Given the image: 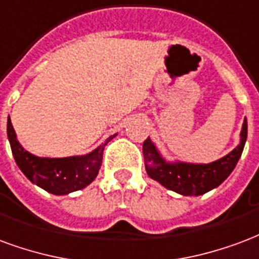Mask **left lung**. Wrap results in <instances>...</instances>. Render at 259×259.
Wrapping results in <instances>:
<instances>
[{
  "mask_svg": "<svg viewBox=\"0 0 259 259\" xmlns=\"http://www.w3.org/2000/svg\"><path fill=\"white\" fill-rule=\"evenodd\" d=\"M240 145L225 157L209 164L165 163L150 139L143 142V157L146 172L164 188L184 196H199L220 186L230 175L240 158L247 139V120L241 128Z\"/></svg>",
  "mask_w": 259,
  "mask_h": 259,
  "instance_id": "left-lung-1",
  "label": "left lung"
}]
</instances>
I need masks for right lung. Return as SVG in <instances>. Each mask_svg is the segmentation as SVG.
I'll return each mask as SVG.
<instances>
[{
    "label": "right lung",
    "instance_id": "1",
    "mask_svg": "<svg viewBox=\"0 0 259 259\" xmlns=\"http://www.w3.org/2000/svg\"><path fill=\"white\" fill-rule=\"evenodd\" d=\"M114 137V135H113ZM106 142L87 156L67 158H41L26 152L16 139L12 122L8 118V139L15 161L22 172L33 182L52 194H67L90 185L101 168Z\"/></svg>",
    "mask_w": 259,
    "mask_h": 259
}]
</instances>
